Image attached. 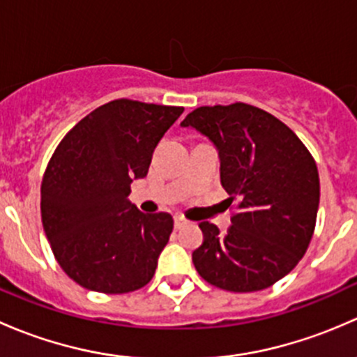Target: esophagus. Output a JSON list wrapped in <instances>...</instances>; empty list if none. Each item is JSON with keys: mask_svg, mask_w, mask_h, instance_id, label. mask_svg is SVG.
<instances>
[{"mask_svg": "<svg viewBox=\"0 0 357 357\" xmlns=\"http://www.w3.org/2000/svg\"><path fill=\"white\" fill-rule=\"evenodd\" d=\"M185 225H186V219L183 218V215H174V228L176 229H181Z\"/></svg>", "mask_w": 357, "mask_h": 357, "instance_id": "esophagus-1", "label": "esophagus"}]
</instances>
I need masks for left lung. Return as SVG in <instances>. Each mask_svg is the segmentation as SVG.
Instances as JSON below:
<instances>
[{"instance_id": "left-lung-1", "label": "left lung", "mask_w": 357, "mask_h": 357, "mask_svg": "<svg viewBox=\"0 0 357 357\" xmlns=\"http://www.w3.org/2000/svg\"><path fill=\"white\" fill-rule=\"evenodd\" d=\"M208 136L221 158L228 205L226 235L200 222L204 242L192 254L199 275L228 291L275 285L311 243L319 205V176L304 143L275 115L248 103L199 107L181 122Z\"/></svg>"}]
</instances>
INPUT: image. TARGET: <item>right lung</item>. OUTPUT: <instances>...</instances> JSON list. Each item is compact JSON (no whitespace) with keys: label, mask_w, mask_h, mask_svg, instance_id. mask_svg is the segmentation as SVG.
Instances as JSON below:
<instances>
[{"label":"right lung","mask_w":357,"mask_h":357,"mask_svg":"<svg viewBox=\"0 0 357 357\" xmlns=\"http://www.w3.org/2000/svg\"><path fill=\"white\" fill-rule=\"evenodd\" d=\"M183 107L119 98L86 115L53 152L41 183V221L68 278L100 294H128L155 275L171 214L128 200Z\"/></svg>","instance_id":"1"}]
</instances>
